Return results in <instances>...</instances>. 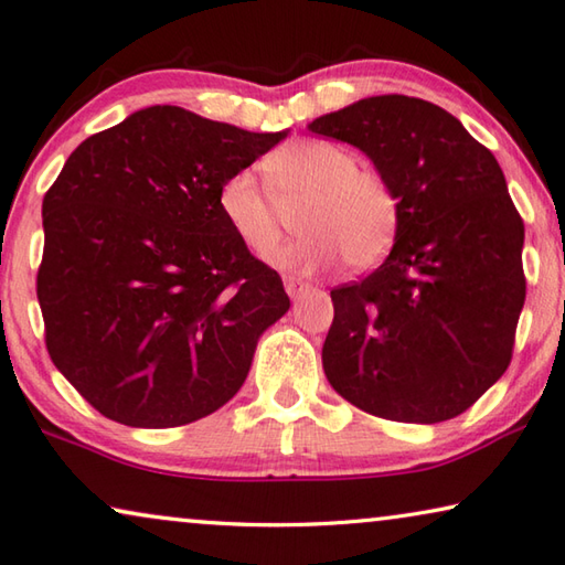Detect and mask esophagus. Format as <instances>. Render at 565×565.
Here are the masks:
<instances>
[{
	"instance_id": "esophagus-1",
	"label": "esophagus",
	"mask_w": 565,
	"mask_h": 565,
	"mask_svg": "<svg viewBox=\"0 0 565 565\" xmlns=\"http://www.w3.org/2000/svg\"><path fill=\"white\" fill-rule=\"evenodd\" d=\"M310 282H305V280H300V278H285V290H287V295L290 297H300L302 292H307L310 290Z\"/></svg>"
}]
</instances>
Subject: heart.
<instances>
[{
  "label": "heart",
  "mask_w": 565,
  "mask_h": 565,
  "mask_svg": "<svg viewBox=\"0 0 565 565\" xmlns=\"http://www.w3.org/2000/svg\"><path fill=\"white\" fill-rule=\"evenodd\" d=\"M268 186L250 169L231 174L218 189V209L250 253L265 255L278 246L287 228V211H297L305 231L273 255L295 270L332 268L344 258L351 268H371L391 248L398 228V199L386 179L359 169V157L342 145L302 140L282 147L265 162Z\"/></svg>",
  "instance_id": "obj_1"
}]
</instances>
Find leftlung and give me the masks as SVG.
I'll return each mask as SVG.
<instances>
[{
    "label": "left lung",
    "mask_w": 565,
    "mask_h": 565,
    "mask_svg": "<svg viewBox=\"0 0 565 565\" xmlns=\"http://www.w3.org/2000/svg\"><path fill=\"white\" fill-rule=\"evenodd\" d=\"M307 130L354 145L398 199L388 258L332 290L327 381L371 415L443 423L512 361L526 280L524 221L494 154L448 110L374 95Z\"/></svg>",
    "instance_id": "8db88e82"
}]
</instances>
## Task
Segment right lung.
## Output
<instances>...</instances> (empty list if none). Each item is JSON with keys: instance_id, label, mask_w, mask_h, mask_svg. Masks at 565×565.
<instances>
[{"instance_id": "obj_1", "label": "right lung", "mask_w": 565, "mask_h": 565, "mask_svg": "<svg viewBox=\"0 0 565 565\" xmlns=\"http://www.w3.org/2000/svg\"><path fill=\"white\" fill-rule=\"evenodd\" d=\"M285 137L152 105L66 159L41 206L36 295L51 361L105 418L174 428L243 386L290 297L218 189Z\"/></svg>"}]
</instances>
